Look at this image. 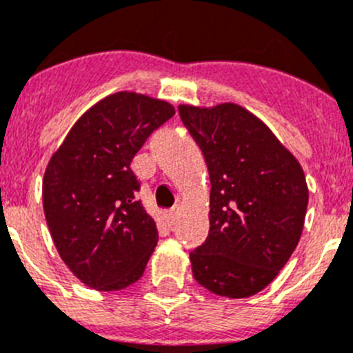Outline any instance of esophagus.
Instances as JSON below:
<instances>
[{
    "mask_svg": "<svg viewBox=\"0 0 353 353\" xmlns=\"http://www.w3.org/2000/svg\"><path fill=\"white\" fill-rule=\"evenodd\" d=\"M176 216H179V206L171 208V210L168 211V220H170L171 223H173V221L176 220Z\"/></svg>",
    "mask_w": 353,
    "mask_h": 353,
    "instance_id": "esophagus-1",
    "label": "esophagus"
}]
</instances>
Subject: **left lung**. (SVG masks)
<instances>
[{"instance_id":"left-lung-1","label":"left lung","mask_w":353,"mask_h":353,"mask_svg":"<svg viewBox=\"0 0 353 353\" xmlns=\"http://www.w3.org/2000/svg\"><path fill=\"white\" fill-rule=\"evenodd\" d=\"M206 159L210 234L190 253L194 279L227 298L267 288L293 254L308 204L300 163L258 117L236 103L179 107Z\"/></svg>"}]
</instances>
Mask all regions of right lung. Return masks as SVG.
Returning <instances> with one entry per match:
<instances>
[{
	"label": "right lung",
	"instance_id": "obj_1",
	"mask_svg": "<svg viewBox=\"0 0 353 353\" xmlns=\"http://www.w3.org/2000/svg\"><path fill=\"white\" fill-rule=\"evenodd\" d=\"M174 116L163 100L109 95L83 114L53 154L43 206L60 258L86 286L124 290L143 275L157 229L139 201L132 161Z\"/></svg>",
	"mask_w": 353,
	"mask_h": 353
}]
</instances>
